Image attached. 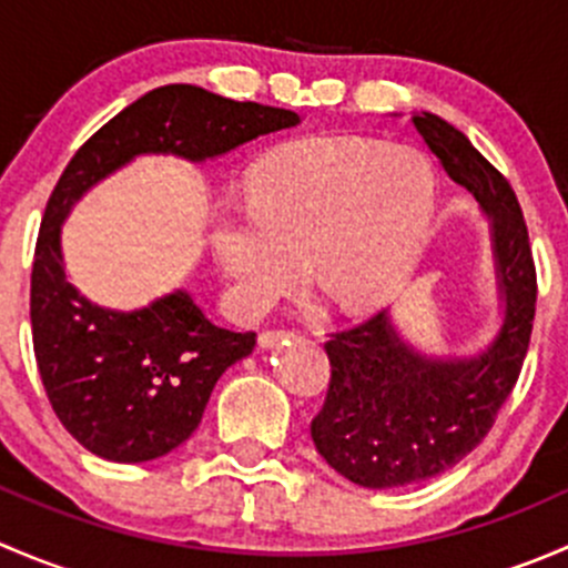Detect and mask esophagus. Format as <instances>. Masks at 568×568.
<instances>
[{
  "instance_id": "34e87169",
  "label": "esophagus",
  "mask_w": 568,
  "mask_h": 568,
  "mask_svg": "<svg viewBox=\"0 0 568 568\" xmlns=\"http://www.w3.org/2000/svg\"><path fill=\"white\" fill-rule=\"evenodd\" d=\"M285 337H288V332L266 329V332H261V335H257V346H261V348H274V346H280V343H283Z\"/></svg>"
}]
</instances>
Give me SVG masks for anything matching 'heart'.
<instances>
[{
	"label": "heart",
	"mask_w": 568,
	"mask_h": 568,
	"mask_svg": "<svg viewBox=\"0 0 568 568\" xmlns=\"http://www.w3.org/2000/svg\"><path fill=\"white\" fill-rule=\"evenodd\" d=\"M437 200L428 156L365 136H307L268 153L247 178V209L220 205L209 242L227 302L257 318L307 268L335 307L393 300L420 255Z\"/></svg>",
	"instance_id": "1"
}]
</instances>
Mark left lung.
Masks as SVG:
<instances>
[{"label": "left lung", "mask_w": 568, "mask_h": 568, "mask_svg": "<svg viewBox=\"0 0 568 568\" xmlns=\"http://www.w3.org/2000/svg\"><path fill=\"white\" fill-rule=\"evenodd\" d=\"M412 123L489 220L500 324L464 357L412 346L390 311L326 343L332 379L311 437L335 473L365 489L434 478L489 434L517 385L536 313V268L511 183L448 120L415 112Z\"/></svg>", "instance_id": "8db88e82"}]
</instances>
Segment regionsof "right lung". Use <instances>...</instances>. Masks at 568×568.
Instances as JSON below:
<instances>
[{
    "mask_svg": "<svg viewBox=\"0 0 568 568\" xmlns=\"http://www.w3.org/2000/svg\"><path fill=\"white\" fill-rule=\"evenodd\" d=\"M300 120L291 109L168 84L114 114L68 162L40 222L30 318L51 409L90 454L140 464L186 443L220 376L252 354L255 332L211 324L186 288L136 311L90 302L62 261V225L73 205L136 156L203 164Z\"/></svg>",
    "mask_w": 568,
    "mask_h": 568,
    "instance_id": "obj_1",
    "label": "right lung"
}]
</instances>
